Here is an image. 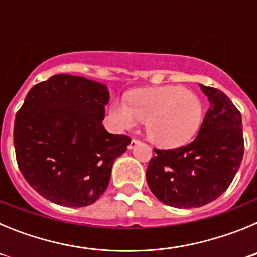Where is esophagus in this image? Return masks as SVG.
<instances>
[{"instance_id": "1", "label": "esophagus", "mask_w": 257, "mask_h": 257, "mask_svg": "<svg viewBox=\"0 0 257 257\" xmlns=\"http://www.w3.org/2000/svg\"><path fill=\"white\" fill-rule=\"evenodd\" d=\"M139 143H140L139 139H133V140H131V142H130V144H128V148H130V149L135 148L136 145L139 144Z\"/></svg>"}]
</instances>
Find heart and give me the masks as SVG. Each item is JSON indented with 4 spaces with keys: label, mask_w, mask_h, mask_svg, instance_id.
Wrapping results in <instances>:
<instances>
[{
    "label": "heart",
    "mask_w": 257,
    "mask_h": 257,
    "mask_svg": "<svg viewBox=\"0 0 257 257\" xmlns=\"http://www.w3.org/2000/svg\"><path fill=\"white\" fill-rule=\"evenodd\" d=\"M128 103L114 101L110 117L121 128L145 121L148 138L162 148L187 144L198 133L203 106L198 96L180 86L140 88L130 92Z\"/></svg>",
    "instance_id": "1"
}]
</instances>
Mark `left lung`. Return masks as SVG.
Listing matches in <instances>:
<instances>
[{
  "instance_id": "1",
  "label": "left lung",
  "mask_w": 257,
  "mask_h": 257,
  "mask_svg": "<svg viewBox=\"0 0 257 257\" xmlns=\"http://www.w3.org/2000/svg\"><path fill=\"white\" fill-rule=\"evenodd\" d=\"M210 101L197 138L185 147L154 149L147 169L152 193L176 208L202 207L229 188L243 158L242 117L217 88L199 85Z\"/></svg>"
}]
</instances>
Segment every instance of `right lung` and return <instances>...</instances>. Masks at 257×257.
Listing matches in <instances>:
<instances>
[{
    "label": "right lung",
    "mask_w": 257,
    "mask_h": 257,
    "mask_svg": "<svg viewBox=\"0 0 257 257\" xmlns=\"http://www.w3.org/2000/svg\"><path fill=\"white\" fill-rule=\"evenodd\" d=\"M108 87L58 74L29 90L14 123L23 176L38 194L67 207L92 205L105 192L115 158L131 139L104 128Z\"/></svg>",
    "instance_id": "right-lung-1"
}]
</instances>
